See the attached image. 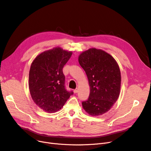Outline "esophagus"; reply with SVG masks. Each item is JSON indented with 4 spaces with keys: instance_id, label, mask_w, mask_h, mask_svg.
Wrapping results in <instances>:
<instances>
[{
    "instance_id": "34e87169",
    "label": "esophagus",
    "mask_w": 151,
    "mask_h": 151,
    "mask_svg": "<svg viewBox=\"0 0 151 151\" xmlns=\"http://www.w3.org/2000/svg\"><path fill=\"white\" fill-rule=\"evenodd\" d=\"M77 92H78V89H77V88L75 90H74V93H77Z\"/></svg>"
}]
</instances>
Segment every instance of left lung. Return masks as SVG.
<instances>
[{"label":"left lung","mask_w":151,"mask_h":151,"mask_svg":"<svg viewBox=\"0 0 151 151\" xmlns=\"http://www.w3.org/2000/svg\"><path fill=\"white\" fill-rule=\"evenodd\" d=\"M78 60L90 87L89 98L82 103L83 107L89 115H102L112 108L120 96L119 65L110 54L95 48L82 52Z\"/></svg>","instance_id":"8db88e82"}]
</instances>
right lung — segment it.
<instances>
[{"label":"right lung","mask_w":151,"mask_h":151,"mask_svg":"<svg viewBox=\"0 0 151 151\" xmlns=\"http://www.w3.org/2000/svg\"><path fill=\"white\" fill-rule=\"evenodd\" d=\"M72 52L57 47L38 55L29 73V89L32 99L45 112L60 109L73 94L65 89L63 67Z\"/></svg>","instance_id":"add662e5"}]
</instances>
